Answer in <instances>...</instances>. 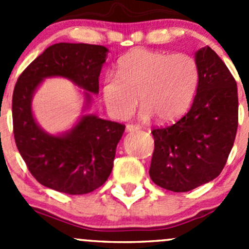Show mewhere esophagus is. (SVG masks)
Returning <instances> with one entry per match:
<instances>
[{"label": "esophagus", "mask_w": 249, "mask_h": 249, "mask_svg": "<svg viewBox=\"0 0 249 249\" xmlns=\"http://www.w3.org/2000/svg\"><path fill=\"white\" fill-rule=\"evenodd\" d=\"M141 127L139 125H134V124H127L126 125V131L127 132H134V131H139Z\"/></svg>", "instance_id": "obj_1"}]
</instances>
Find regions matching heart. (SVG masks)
<instances>
[{
	"label": "heart",
	"mask_w": 249,
	"mask_h": 249,
	"mask_svg": "<svg viewBox=\"0 0 249 249\" xmlns=\"http://www.w3.org/2000/svg\"><path fill=\"white\" fill-rule=\"evenodd\" d=\"M117 73L105 77L102 96L109 114L119 120L131 117L141 99L143 122L154 115L172 122L188 109L199 84L197 62L187 53L134 49L120 57Z\"/></svg>",
	"instance_id": "b5f03b06"
}]
</instances>
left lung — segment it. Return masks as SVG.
<instances>
[{
	"mask_svg": "<svg viewBox=\"0 0 249 249\" xmlns=\"http://www.w3.org/2000/svg\"><path fill=\"white\" fill-rule=\"evenodd\" d=\"M199 84L192 107L179 120L153 130L149 176L164 189L184 193L219 176L238 125L237 87L223 60L210 47L195 53Z\"/></svg>",
	"mask_w": 249,
	"mask_h": 249,
	"instance_id": "8db88e82",
	"label": "left lung"
}]
</instances>
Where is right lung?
I'll use <instances>...</instances> for the list:
<instances>
[{"instance_id":"obj_1","label":"right lung","mask_w":249,"mask_h":249,"mask_svg":"<svg viewBox=\"0 0 249 249\" xmlns=\"http://www.w3.org/2000/svg\"><path fill=\"white\" fill-rule=\"evenodd\" d=\"M108 49L85 43H56L47 48L18 78L12 114L18 150L31 175L44 187L82 195L94 192L109 177L115 148L125 125L83 114L67 131H44L32 112V99L46 78L62 77L83 89L84 110L99 94V77Z\"/></svg>"}]
</instances>
